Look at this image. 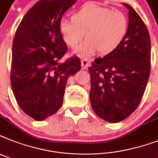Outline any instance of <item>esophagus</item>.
Returning <instances> with one entry per match:
<instances>
[{
	"label": "esophagus",
	"instance_id": "obj_1",
	"mask_svg": "<svg viewBox=\"0 0 158 158\" xmlns=\"http://www.w3.org/2000/svg\"><path fill=\"white\" fill-rule=\"evenodd\" d=\"M81 65L83 70H86V69H88V66H90V62L87 58H83L81 60Z\"/></svg>",
	"mask_w": 158,
	"mask_h": 158
}]
</instances>
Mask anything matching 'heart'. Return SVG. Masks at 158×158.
<instances>
[{
	"instance_id": "heart-1",
	"label": "heart",
	"mask_w": 158,
	"mask_h": 158,
	"mask_svg": "<svg viewBox=\"0 0 158 158\" xmlns=\"http://www.w3.org/2000/svg\"><path fill=\"white\" fill-rule=\"evenodd\" d=\"M128 28L127 18L118 10L88 3L82 6L71 16V20L61 19L59 31L65 43L71 48L79 45L83 57H89L99 51L106 55L116 49L123 40Z\"/></svg>"
}]
</instances>
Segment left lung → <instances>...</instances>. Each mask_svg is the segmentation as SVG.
<instances>
[{"mask_svg": "<svg viewBox=\"0 0 158 158\" xmlns=\"http://www.w3.org/2000/svg\"><path fill=\"white\" fill-rule=\"evenodd\" d=\"M129 10L127 34L118 47L88 67L92 110L109 123L130 116L141 101L151 69V42L148 28L134 9Z\"/></svg>", "mask_w": 158, "mask_h": 158, "instance_id": "left-lung-1", "label": "left lung"}]
</instances>
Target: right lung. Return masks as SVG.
<instances>
[{
    "label": "right lung",
    "instance_id": "add662e5",
    "mask_svg": "<svg viewBox=\"0 0 158 158\" xmlns=\"http://www.w3.org/2000/svg\"><path fill=\"white\" fill-rule=\"evenodd\" d=\"M77 0H41L23 17L15 33L10 82L26 114L41 121L61 108L68 77L81 69L74 55L59 61L67 46L59 31L63 14Z\"/></svg>",
    "mask_w": 158,
    "mask_h": 158
}]
</instances>
